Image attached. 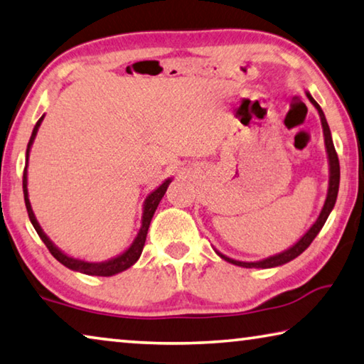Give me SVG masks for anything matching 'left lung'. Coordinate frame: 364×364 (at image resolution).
Instances as JSON below:
<instances>
[{"instance_id": "obj_1", "label": "left lung", "mask_w": 364, "mask_h": 364, "mask_svg": "<svg viewBox=\"0 0 364 364\" xmlns=\"http://www.w3.org/2000/svg\"><path fill=\"white\" fill-rule=\"evenodd\" d=\"M306 97L309 99V102L313 103L314 108L317 109V113H319V118H321V124H322V132H324V144H326V152H327V161H328V188H327V196H326V200H324V205H322L319 217L316 218V222L311 225L309 230L306 233H304L301 238H299L295 245L288 247V250L279 252V255H274V256H269L265 259H261V261H255V262H245V261H236V259H232L228 256L222 255L220 251L215 252L225 261L233 264V265H240V267H246V269H270V267H279V265H284L287 262L293 261V259L298 257L301 252L306 250V247L313 243V240L317 236V233L321 232L322 227H324V223L327 220V217L331 215V212L333 209V205H336V200H337V194H338V184H340V165H338V157H337V152H336V147H333V142H332V134H331V129H328V124H327V119H326V114L322 112V108L319 107V103H317L313 97H311L309 92L306 90Z\"/></svg>"}]
</instances>
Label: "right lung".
Returning a JSON list of instances; mask_svg holds the SVG:
<instances>
[{
    "instance_id": "1",
    "label": "right lung",
    "mask_w": 364,
    "mask_h": 364,
    "mask_svg": "<svg viewBox=\"0 0 364 364\" xmlns=\"http://www.w3.org/2000/svg\"><path fill=\"white\" fill-rule=\"evenodd\" d=\"M43 118H45V114L37 121L36 128H33V131H32L31 141H28V144H27L26 168H24V178H22V189H24V200H26L27 213H28V218H31V222L33 225V228H36V232L38 233L40 240H42L43 243H45V246L48 247V251L51 252V255H53V257L56 259V261H60L63 265H65V267L74 270V272H80V274H85V275H97V277H112V275H117L119 272H123V270L129 269L131 265H134L137 262V259L141 257L142 250H144V245H146L149 225H151L154 213H155V210H157L160 200L165 196L166 188H168V184L171 183L173 178H166V180L161 183L159 188H155L154 191L149 193L147 198L144 199L141 228H139V232H137L134 241H132V243L129 245V247H126L123 252H119L118 256H114L112 259H107V261H102V262H89V261H84V259L68 256L66 252H63L60 247H58L53 243V241L48 238L47 233H45L43 230H42V227H40V223H38V220L36 218V213H33V210H32L31 200H28V189H27L28 155H31L32 144H33V141H36V136H37L38 128H40V124H42Z\"/></svg>"
}]
</instances>
